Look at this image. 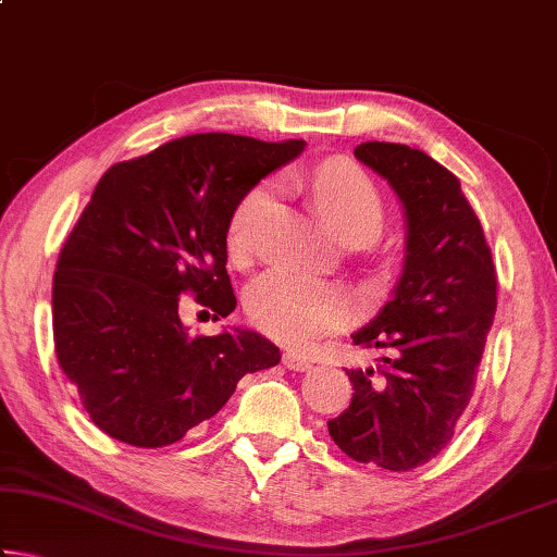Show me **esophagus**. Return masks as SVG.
I'll return each instance as SVG.
<instances>
[{"label":"esophagus","mask_w":557,"mask_h":557,"mask_svg":"<svg viewBox=\"0 0 557 557\" xmlns=\"http://www.w3.org/2000/svg\"><path fill=\"white\" fill-rule=\"evenodd\" d=\"M282 363H285V369L289 371H309L312 369V361H309L307 356H301L297 351H287L285 356H282Z\"/></svg>","instance_id":"1"}]
</instances>
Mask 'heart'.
Here are the masks:
<instances>
[{"mask_svg": "<svg viewBox=\"0 0 557 557\" xmlns=\"http://www.w3.org/2000/svg\"><path fill=\"white\" fill-rule=\"evenodd\" d=\"M314 201L338 240L361 235L371 240L383 223L379 188L361 169L348 162L319 166L309 182ZM272 201V186L260 184L245 196L228 223V250L235 258L248 256L256 228ZM248 314L260 332L282 344L301 346L317 336L332 334L354 319L348 292L332 282L270 270L252 282L245 299Z\"/></svg>", "mask_w": 557, "mask_h": 557, "instance_id": "1", "label": "heart"}]
</instances>
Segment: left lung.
<instances>
[{
    "label": "left lung",
    "instance_id": "left-lung-1",
    "mask_svg": "<svg viewBox=\"0 0 557 557\" xmlns=\"http://www.w3.org/2000/svg\"><path fill=\"white\" fill-rule=\"evenodd\" d=\"M354 157L400 199L405 258L393 297L351 334L385 356L375 369L346 371L354 398L329 420V435L356 461L410 471L447 447L471 400L496 314V270L455 174L408 145L363 143Z\"/></svg>",
    "mask_w": 557,
    "mask_h": 557
}]
</instances>
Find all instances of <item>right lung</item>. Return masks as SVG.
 <instances>
[{"mask_svg":"<svg viewBox=\"0 0 557 557\" xmlns=\"http://www.w3.org/2000/svg\"><path fill=\"white\" fill-rule=\"evenodd\" d=\"M301 139L206 132L112 164L65 240L53 275V342L90 420L135 447H166L213 418L245 373L280 363L250 329L188 336L182 295L235 309L225 235L262 176Z\"/></svg>","mask_w":557,"mask_h":557,"instance_id":"right-lung-1","label":"right lung"}]
</instances>
